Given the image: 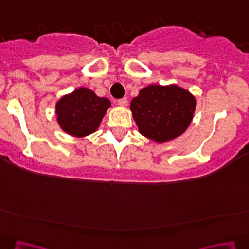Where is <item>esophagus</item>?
I'll return each instance as SVG.
<instances>
[{
    "label": "esophagus",
    "mask_w": 249,
    "mask_h": 249,
    "mask_svg": "<svg viewBox=\"0 0 249 249\" xmlns=\"http://www.w3.org/2000/svg\"><path fill=\"white\" fill-rule=\"evenodd\" d=\"M126 103H127L126 97H123V98H120V100H118V105L122 106V107H125V106H126Z\"/></svg>",
    "instance_id": "34e87169"
}]
</instances>
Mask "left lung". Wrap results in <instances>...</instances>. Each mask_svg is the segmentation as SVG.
I'll return each instance as SVG.
<instances>
[{"label":"left lung","instance_id":"1","mask_svg":"<svg viewBox=\"0 0 249 249\" xmlns=\"http://www.w3.org/2000/svg\"><path fill=\"white\" fill-rule=\"evenodd\" d=\"M195 108L194 96L176 85L147 86L130 105L139 131L159 143L180 136L191 123Z\"/></svg>","mask_w":249,"mask_h":249}]
</instances>
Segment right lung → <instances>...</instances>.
<instances>
[{"mask_svg": "<svg viewBox=\"0 0 249 249\" xmlns=\"http://www.w3.org/2000/svg\"><path fill=\"white\" fill-rule=\"evenodd\" d=\"M109 107V100L98 97L89 89L80 88L60 98L55 113L58 123L64 131L73 136L83 137L97 130Z\"/></svg>", "mask_w": 249, "mask_h": 249, "instance_id": "add662e5", "label": "right lung"}]
</instances>
